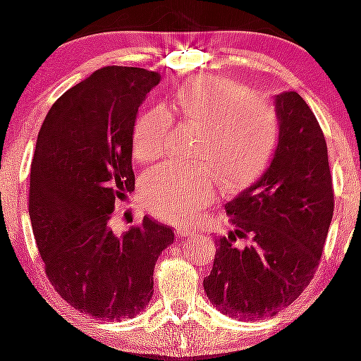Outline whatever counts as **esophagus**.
<instances>
[{
  "label": "esophagus",
  "instance_id": "esophagus-1",
  "mask_svg": "<svg viewBox=\"0 0 361 361\" xmlns=\"http://www.w3.org/2000/svg\"><path fill=\"white\" fill-rule=\"evenodd\" d=\"M176 234H178V236H181V238H188V236H192V234H194V229H192V227H187V226H180L176 229Z\"/></svg>",
  "mask_w": 361,
  "mask_h": 361
}]
</instances>
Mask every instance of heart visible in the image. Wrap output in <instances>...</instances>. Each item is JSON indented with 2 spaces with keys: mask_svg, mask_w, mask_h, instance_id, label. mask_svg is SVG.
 Segmentation results:
<instances>
[{
  "mask_svg": "<svg viewBox=\"0 0 361 361\" xmlns=\"http://www.w3.org/2000/svg\"><path fill=\"white\" fill-rule=\"evenodd\" d=\"M171 118L201 127L195 160L204 166H160L146 174L142 199L153 215L173 224L197 216L216 194V180L229 192L254 183L279 141L275 107L234 80L195 75L174 90L166 109L149 107L132 130L137 162L160 157Z\"/></svg>",
  "mask_w": 361,
  "mask_h": 361,
  "instance_id": "1",
  "label": "heart"
}]
</instances>
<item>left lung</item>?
I'll use <instances>...</instances> for the list:
<instances>
[{
    "mask_svg": "<svg viewBox=\"0 0 361 361\" xmlns=\"http://www.w3.org/2000/svg\"><path fill=\"white\" fill-rule=\"evenodd\" d=\"M279 141L268 169L226 204L234 231L216 240L204 293L229 317L275 316L310 284L334 216L323 130L296 92L275 95ZM236 237L251 243L236 249Z\"/></svg>",
    "mask_w": 361,
    "mask_h": 361,
    "instance_id": "1",
    "label": "left lung"
}]
</instances>
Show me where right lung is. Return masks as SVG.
<instances>
[{"label":"right lung","mask_w":361,"mask_h":361,"mask_svg":"<svg viewBox=\"0 0 361 361\" xmlns=\"http://www.w3.org/2000/svg\"><path fill=\"white\" fill-rule=\"evenodd\" d=\"M160 73L104 66L63 93L38 132L31 164L30 219L45 274L58 295L97 319L123 321L146 309L153 268L174 241L145 216L118 236V199L135 188L132 130Z\"/></svg>","instance_id":"1"}]
</instances>
